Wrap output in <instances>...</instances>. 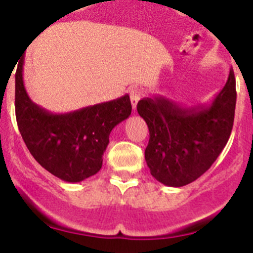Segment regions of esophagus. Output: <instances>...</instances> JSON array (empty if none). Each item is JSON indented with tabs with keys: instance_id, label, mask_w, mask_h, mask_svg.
<instances>
[{
	"instance_id": "esophagus-1",
	"label": "esophagus",
	"mask_w": 253,
	"mask_h": 253,
	"mask_svg": "<svg viewBox=\"0 0 253 253\" xmlns=\"http://www.w3.org/2000/svg\"><path fill=\"white\" fill-rule=\"evenodd\" d=\"M143 96V91L140 88H133L130 91V101H131V106L135 110V107H137V104L139 102V100L142 99Z\"/></svg>"
}]
</instances>
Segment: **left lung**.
Segmentation results:
<instances>
[{
	"mask_svg": "<svg viewBox=\"0 0 253 253\" xmlns=\"http://www.w3.org/2000/svg\"><path fill=\"white\" fill-rule=\"evenodd\" d=\"M236 99L231 69L210 104L185 107L161 95L140 100L137 110L149 129L144 157L151 175L166 186L181 187L207 172L229 139Z\"/></svg>",
	"mask_w": 253,
	"mask_h": 253,
	"instance_id": "left-lung-1",
	"label": "left lung"
}]
</instances>
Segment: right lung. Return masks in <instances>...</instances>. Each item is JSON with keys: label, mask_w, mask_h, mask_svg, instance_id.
Returning a JSON list of instances; mask_svg holds the SVG:
<instances>
[{"label": "right lung", "mask_w": 253, "mask_h": 253, "mask_svg": "<svg viewBox=\"0 0 253 253\" xmlns=\"http://www.w3.org/2000/svg\"><path fill=\"white\" fill-rule=\"evenodd\" d=\"M22 71L24 57L15 75V111L31 156L66 182H80L97 173L111 130L131 114L129 95L71 113L53 114L31 101Z\"/></svg>", "instance_id": "1"}]
</instances>
